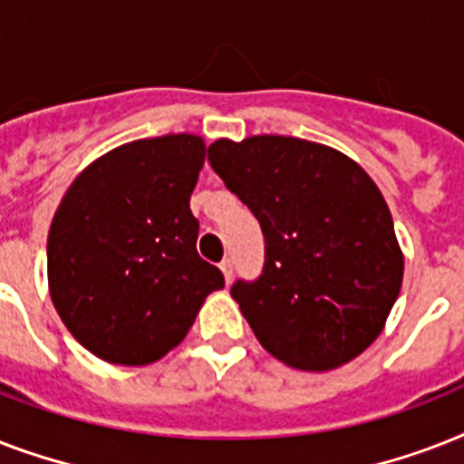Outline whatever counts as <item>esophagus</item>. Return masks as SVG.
<instances>
[{
  "label": "esophagus",
  "mask_w": 464,
  "mask_h": 464,
  "mask_svg": "<svg viewBox=\"0 0 464 464\" xmlns=\"http://www.w3.org/2000/svg\"><path fill=\"white\" fill-rule=\"evenodd\" d=\"M221 272H224L226 284H231V279H233V262L228 260V257H226V260L221 262Z\"/></svg>",
  "instance_id": "34e87169"
}]
</instances>
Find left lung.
Here are the masks:
<instances>
[{"mask_svg": "<svg viewBox=\"0 0 464 464\" xmlns=\"http://www.w3.org/2000/svg\"><path fill=\"white\" fill-rule=\"evenodd\" d=\"M209 163L265 236V267L231 296L284 363L330 371L382 332L404 257L381 189L337 149L296 137L218 140Z\"/></svg>", "mask_w": 464, "mask_h": 464, "instance_id": "8db88e82", "label": "left lung"}]
</instances>
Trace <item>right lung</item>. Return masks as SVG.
<instances>
[{"mask_svg": "<svg viewBox=\"0 0 464 464\" xmlns=\"http://www.w3.org/2000/svg\"><path fill=\"white\" fill-rule=\"evenodd\" d=\"M204 140H137L93 160L62 197L47 233V284L62 323L91 353L147 366L178 346L204 298L224 289L197 255L189 195Z\"/></svg>", "mask_w": 464, "mask_h": 464, "instance_id": "1", "label": "right lung"}]
</instances>
